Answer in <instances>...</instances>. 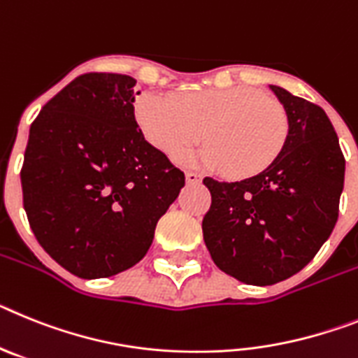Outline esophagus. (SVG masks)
<instances>
[{"label": "esophagus", "instance_id": "34e87169", "mask_svg": "<svg viewBox=\"0 0 358 358\" xmlns=\"http://www.w3.org/2000/svg\"><path fill=\"white\" fill-rule=\"evenodd\" d=\"M185 182L191 183V185H194V183L201 182V176L198 175V173H192V171H189V173H185Z\"/></svg>", "mask_w": 358, "mask_h": 358}]
</instances>
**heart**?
Returning <instances> with one entry per match:
<instances>
[{"label": "heart", "instance_id": "obj_1", "mask_svg": "<svg viewBox=\"0 0 358 358\" xmlns=\"http://www.w3.org/2000/svg\"><path fill=\"white\" fill-rule=\"evenodd\" d=\"M135 113L145 138L169 157L198 144L205 129L209 145L180 160L200 162L234 178L268 169L290 133L281 102L254 88L196 90L175 99L149 92L138 99Z\"/></svg>", "mask_w": 358, "mask_h": 358}]
</instances>
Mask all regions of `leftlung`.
Instances as JSON below:
<instances>
[{"label": "left lung", "instance_id": "left-lung-1", "mask_svg": "<svg viewBox=\"0 0 358 358\" xmlns=\"http://www.w3.org/2000/svg\"><path fill=\"white\" fill-rule=\"evenodd\" d=\"M270 90L287 110L290 133L272 166L241 182L203 178L210 191L205 245L220 270L266 287L303 270L334 231L346 160L321 106Z\"/></svg>", "mask_w": 358, "mask_h": 358}]
</instances>
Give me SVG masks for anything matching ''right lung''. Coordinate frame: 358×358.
<instances>
[{"instance_id":"right-lung-1","label":"right lung","mask_w":358,"mask_h":358,"mask_svg":"<svg viewBox=\"0 0 358 358\" xmlns=\"http://www.w3.org/2000/svg\"><path fill=\"white\" fill-rule=\"evenodd\" d=\"M136 80L85 73L43 106L21 167L23 205L39 245L77 278L136 265L185 176L135 120Z\"/></svg>"}]
</instances>
